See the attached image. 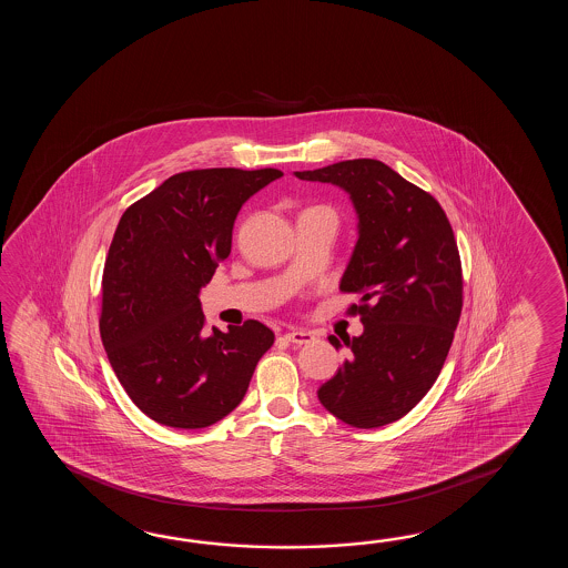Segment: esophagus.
Segmentation results:
<instances>
[{
	"instance_id": "34e87169",
	"label": "esophagus",
	"mask_w": 568,
	"mask_h": 568,
	"mask_svg": "<svg viewBox=\"0 0 568 568\" xmlns=\"http://www.w3.org/2000/svg\"><path fill=\"white\" fill-rule=\"evenodd\" d=\"M284 337H286V341H290V343H294V345H308V343H313L314 341L313 333H311V331H304V328H292Z\"/></svg>"
}]
</instances>
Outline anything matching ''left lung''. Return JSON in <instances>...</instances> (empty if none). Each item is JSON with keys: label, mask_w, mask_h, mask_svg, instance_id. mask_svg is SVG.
Wrapping results in <instances>:
<instances>
[{"label": "left lung", "mask_w": 568, "mask_h": 568, "mask_svg": "<svg viewBox=\"0 0 568 568\" xmlns=\"http://www.w3.org/2000/svg\"><path fill=\"white\" fill-rule=\"evenodd\" d=\"M294 176L343 189L357 215L338 286L362 294L351 313L362 316L363 333L345 341L349 359L318 387V399L355 428L399 420L435 384L459 323L463 278L447 215L435 196L372 158Z\"/></svg>", "instance_id": "8db88e82"}]
</instances>
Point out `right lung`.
<instances>
[{"label":"right lung","instance_id":"add662e5","mask_svg":"<svg viewBox=\"0 0 568 568\" xmlns=\"http://www.w3.org/2000/svg\"><path fill=\"white\" fill-rule=\"evenodd\" d=\"M276 169L174 174L120 219L103 270L99 331L133 404L172 428H206L240 406L274 343L257 321L206 335L199 292L231 252L243 203Z\"/></svg>","mask_w":568,"mask_h":568}]
</instances>
